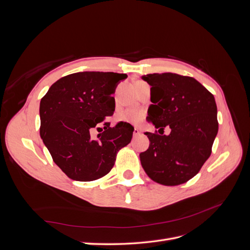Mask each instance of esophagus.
<instances>
[{
    "instance_id": "obj_1",
    "label": "esophagus",
    "mask_w": 250,
    "mask_h": 250,
    "mask_svg": "<svg viewBox=\"0 0 250 250\" xmlns=\"http://www.w3.org/2000/svg\"><path fill=\"white\" fill-rule=\"evenodd\" d=\"M141 134V130L139 129V128L135 127L134 130H133V137H138V135Z\"/></svg>"
}]
</instances>
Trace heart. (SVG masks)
<instances>
[{"mask_svg":"<svg viewBox=\"0 0 250 250\" xmlns=\"http://www.w3.org/2000/svg\"><path fill=\"white\" fill-rule=\"evenodd\" d=\"M117 119L119 121H122V122L138 124L143 119V112L135 108H128L121 111L117 116Z\"/></svg>","mask_w":250,"mask_h":250,"instance_id":"b5f03b06","label":"heart"}]
</instances>
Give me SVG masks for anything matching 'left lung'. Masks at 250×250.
Returning <instances> with one entry per match:
<instances>
[{"instance_id":"left-lung-1","label":"left lung","mask_w":250,"mask_h":250,"mask_svg":"<svg viewBox=\"0 0 250 250\" xmlns=\"http://www.w3.org/2000/svg\"><path fill=\"white\" fill-rule=\"evenodd\" d=\"M142 79L151 86L147 121L161 133L145 132L150 145L140 154L142 167L157 184H185L211 153L218 133L215 98L192 77L154 73ZM166 125L171 129L169 136L163 134Z\"/></svg>"}]
</instances>
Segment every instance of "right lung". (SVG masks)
Returning a JSON list of instances; mask_svg holds the SVG:
<instances>
[{
  "mask_svg": "<svg viewBox=\"0 0 250 250\" xmlns=\"http://www.w3.org/2000/svg\"><path fill=\"white\" fill-rule=\"evenodd\" d=\"M125 78L126 74L112 72L71 74L52 84L41 100V138L71 179L92 181L106 175L118 151L130 143L134 129L130 124L109 127L105 122L115 111L111 94ZM101 124L104 132L92 138L91 131Z\"/></svg>",
  "mask_w": 250,
  "mask_h": 250,
  "instance_id": "add662e5",
  "label": "right lung"
}]
</instances>
